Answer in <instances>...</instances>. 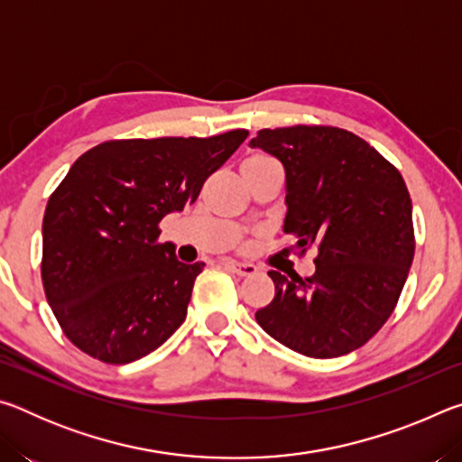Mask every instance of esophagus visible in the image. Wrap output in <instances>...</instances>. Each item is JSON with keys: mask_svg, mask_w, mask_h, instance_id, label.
<instances>
[{"mask_svg": "<svg viewBox=\"0 0 462 462\" xmlns=\"http://www.w3.org/2000/svg\"><path fill=\"white\" fill-rule=\"evenodd\" d=\"M226 269H230L234 275H238V277H250V275H254L256 269L254 264H250V263H238V261H224L222 263Z\"/></svg>", "mask_w": 462, "mask_h": 462, "instance_id": "34e87169", "label": "esophagus"}]
</instances>
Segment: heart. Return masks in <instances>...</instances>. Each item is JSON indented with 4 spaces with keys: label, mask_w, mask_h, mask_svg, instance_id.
Masks as SVG:
<instances>
[{
    "label": "heart",
    "mask_w": 462,
    "mask_h": 462,
    "mask_svg": "<svg viewBox=\"0 0 462 462\" xmlns=\"http://www.w3.org/2000/svg\"><path fill=\"white\" fill-rule=\"evenodd\" d=\"M253 159H267V156H253Z\"/></svg>",
    "instance_id": "1"
}]
</instances>
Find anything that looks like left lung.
<instances>
[{
    "label": "left lung",
    "mask_w": 462,
    "mask_h": 462,
    "mask_svg": "<svg viewBox=\"0 0 462 462\" xmlns=\"http://www.w3.org/2000/svg\"><path fill=\"white\" fill-rule=\"evenodd\" d=\"M285 169L283 232L318 248L311 277L269 271L275 297L256 322L311 358L356 350L393 311L413 261L411 199L391 162L348 130H261L248 143Z\"/></svg>",
    "instance_id": "8db88e82"
}]
</instances>
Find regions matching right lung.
Instances as JSON below:
<instances>
[{"label":"right lung","instance_id":"1","mask_svg":"<svg viewBox=\"0 0 462 462\" xmlns=\"http://www.w3.org/2000/svg\"><path fill=\"white\" fill-rule=\"evenodd\" d=\"M246 130L209 138L109 140L81 154L42 220V283L62 332L104 363L138 361L185 322L203 263L156 245Z\"/></svg>","mask_w":462,"mask_h":462}]
</instances>
